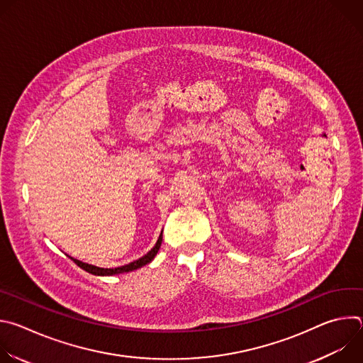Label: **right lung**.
<instances>
[{"label": "right lung", "mask_w": 363, "mask_h": 363, "mask_svg": "<svg viewBox=\"0 0 363 363\" xmlns=\"http://www.w3.org/2000/svg\"><path fill=\"white\" fill-rule=\"evenodd\" d=\"M161 244H162V233H161V235H160L157 244L153 245V248H152L149 252H146L143 257L138 258V260H135V262H132V263H129V264H126V266L116 267V269H101V267H96V266L83 263V262H80V260H76V258H73V257H70V258H72V260H73L80 269H83L84 272H87V273H90V274H94V276H113V274H121V273L133 272V270L140 269L142 266L150 263V262L153 260V258H155V255H157V252H158Z\"/></svg>", "instance_id": "obj_1"}]
</instances>
